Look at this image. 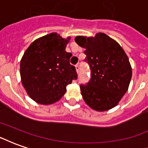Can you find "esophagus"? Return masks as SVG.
<instances>
[{
	"label": "esophagus",
	"instance_id": "esophagus-1",
	"mask_svg": "<svg viewBox=\"0 0 148 148\" xmlns=\"http://www.w3.org/2000/svg\"><path fill=\"white\" fill-rule=\"evenodd\" d=\"M75 70H76V72L78 73V71H79V66H78V65H76V66H75Z\"/></svg>",
	"mask_w": 148,
	"mask_h": 148
}]
</instances>
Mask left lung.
Listing matches in <instances>:
<instances>
[{
  "mask_svg": "<svg viewBox=\"0 0 148 148\" xmlns=\"http://www.w3.org/2000/svg\"><path fill=\"white\" fill-rule=\"evenodd\" d=\"M74 40L86 49L91 70L90 82L80 87L85 102L97 112L114 108L128 90L132 75L127 55L116 40L102 32L77 36Z\"/></svg>",
  "mask_w": 148,
  "mask_h": 148,
  "instance_id": "8db88e82",
  "label": "left lung"
}]
</instances>
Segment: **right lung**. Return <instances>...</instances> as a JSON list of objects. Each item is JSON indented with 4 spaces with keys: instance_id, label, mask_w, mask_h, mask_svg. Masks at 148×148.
I'll use <instances>...</instances> for the list:
<instances>
[{
    "instance_id": "add662e5",
    "label": "right lung",
    "mask_w": 148,
    "mask_h": 148,
    "mask_svg": "<svg viewBox=\"0 0 148 148\" xmlns=\"http://www.w3.org/2000/svg\"><path fill=\"white\" fill-rule=\"evenodd\" d=\"M71 36L52 32L32 42L21 60L23 86L34 101L40 105L57 102L66 92V86L77 75L70 64L71 53L66 51Z\"/></svg>"
}]
</instances>
